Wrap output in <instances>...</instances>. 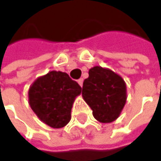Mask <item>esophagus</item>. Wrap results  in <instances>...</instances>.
<instances>
[{
    "label": "esophagus",
    "instance_id": "obj_1",
    "mask_svg": "<svg viewBox=\"0 0 161 161\" xmlns=\"http://www.w3.org/2000/svg\"><path fill=\"white\" fill-rule=\"evenodd\" d=\"M77 82H78V84L80 85V86H83V79H82V78L78 79V81H77Z\"/></svg>",
    "mask_w": 161,
    "mask_h": 161
}]
</instances>
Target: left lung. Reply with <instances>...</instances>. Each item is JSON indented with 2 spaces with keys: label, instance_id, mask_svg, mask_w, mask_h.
Segmentation results:
<instances>
[{
  "label": "left lung",
  "instance_id": "8db88e82",
  "mask_svg": "<svg viewBox=\"0 0 161 161\" xmlns=\"http://www.w3.org/2000/svg\"><path fill=\"white\" fill-rule=\"evenodd\" d=\"M82 96L98 121L111 123L119 116L126 103V83L111 70L95 66L88 71V77L83 83Z\"/></svg>",
  "mask_w": 161,
  "mask_h": 161
}]
</instances>
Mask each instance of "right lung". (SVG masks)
<instances>
[{
    "label": "right lung",
    "instance_id": "obj_1",
    "mask_svg": "<svg viewBox=\"0 0 161 161\" xmlns=\"http://www.w3.org/2000/svg\"><path fill=\"white\" fill-rule=\"evenodd\" d=\"M81 86L66 73L51 71L38 77L29 89V103L41 121L54 129L66 126Z\"/></svg>",
    "mask_w": 161,
    "mask_h": 161
}]
</instances>
